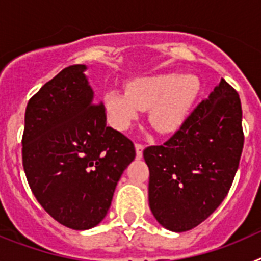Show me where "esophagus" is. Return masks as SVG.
<instances>
[{
	"label": "esophagus",
	"instance_id": "1",
	"mask_svg": "<svg viewBox=\"0 0 261 261\" xmlns=\"http://www.w3.org/2000/svg\"><path fill=\"white\" fill-rule=\"evenodd\" d=\"M135 149H136V156H137L138 159L142 158V153H144V145L136 144Z\"/></svg>",
	"mask_w": 261,
	"mask_h": 261
}]
</instances>
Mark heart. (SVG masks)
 I'll list each match as a JSON object with an SVG mask.
<instances>
[{
	"instance_id": "obj_1",
	"label": "heart",
	"mask_w": 261,
	"mask_h": 261,
	"mask_svg": "<svg viewBox=\"0 0 261 261\" xmlns=\"http://www.w3.org/2000/svg\"><path fill=\"white\" fill-rule=\"evenodd\" d=\"M201 93V81L195 74L167 71L129 82L126 94L111 90L105 105L111 125L125 130L149 108V123L156 132L171 135L181 128Z\"/></svg>"
}]
</instances>
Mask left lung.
<instances>
[{
    "label": "left lung",
    "instance_id": "1",
    "mask_svg": "<svg viewBox=\"0 0 261 261\" xmlns=\"http://www.w3.org/2000/svg\"><path fill=\"white\" fill-rule=\"evenodd\" d=\"M243 142L241 99L221 80L168 141L144 150L155 220L175 232L206 220L229 192Z\"/></svg>",
    "mask_w": 261,
    "mask_h": 261
}]
</instances>
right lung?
<instances>
[{"instance_id": "obj_1", "label": "right lung", "mask_w": 261, "mask_h": 261, "mask_svg": "<svg viewBox=\"0 0 261 261\" xmlns=\"http://www.w3.org/2000/svg\"><path fill=\"white\" fill-rule=\"evenodd\" d=\"M61 70L30 99L22 138L32 193L57 222L87 230L107 214L115 188L136 156L133 142L107 126L85 70Z\"/></svg>"}]
</instances>
